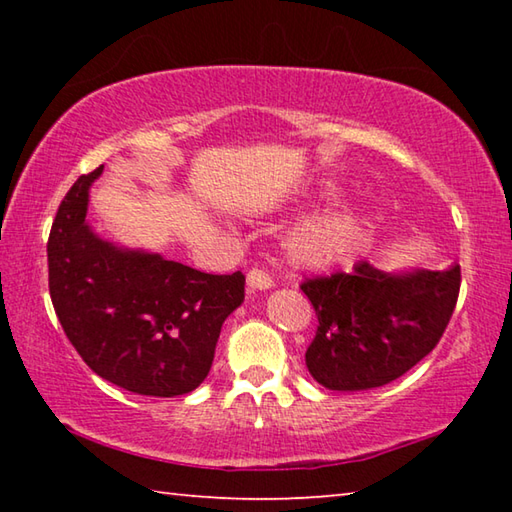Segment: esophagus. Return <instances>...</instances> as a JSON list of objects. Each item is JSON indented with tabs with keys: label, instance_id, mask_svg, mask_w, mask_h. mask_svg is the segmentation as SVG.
Segmentation results:
<instances>
[{
	"label": "esophagus",
	"instance_id": "1",
	"mask_svg": "<svg viewBox=\"0 0 512 512\" xmlns=\"http://www.w3.org/2000/svg\"><path fill=\"white\" fill-rule=\"evenodd\" d=\"M246 282H248V289L253 291H264L273 287V277L266 271H262V268H250L246 275Z\"/></svg>",
	"mask_w": 512,
	"mask_h": 512
}]
</instances>
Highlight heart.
Returning a JSON list of instances; mask_svg holds the SVG:
<instances>
[{
    "label": "heart",
    "mask_w": 512,
    "mask_h": 512,
    "mask_svg": "<svg viewBox=\"0 0 512 512\" xmlns=\"http://www.w3.org/2000/svg\"><path fill=\"white\" fill-rule=\"evenodd\" d=\"M320 198H332L334 187L325 185ZM359 239V219L350 210L329 212L298 225L287 239V253L293 264L305 268H327L350 253Z\"/></svg>",
    "instance_id": "b5f03b06"
}]
</instances>
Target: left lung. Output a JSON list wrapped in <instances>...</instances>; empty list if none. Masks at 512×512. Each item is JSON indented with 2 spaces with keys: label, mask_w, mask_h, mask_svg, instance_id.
Returning <instances> with one entry per match:
<instances>
[{
  "label": "left lung",
  "mask_w": 512,
  "mask_h": 512,
  "mask_svg": "<svg viewBox=\"0 0 512 512\" xmlns=\"http://www.w3.org/2000/svg\"><path fill=\"white\" fill-rule=\"evenodd\" d=\"M318 329L307 368L329 391H368L402 377L436 348L454 314L461 266L391 275L366 259L350 273L307 277Z\"/></svg>",
  "instance_id": "left-lung-1"
}]
</instances>
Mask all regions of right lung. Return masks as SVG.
Segmentation results:
<instances>
[{"instance_id": "add662e5", "label": "right lung", "mask_w": 512, "mask_h": 512, "mask_svg": "<svg viewBox=\"0 0 512 512\" xmlns=\"http://www.w3.org/2000/svg\"><path fill=\"white\" fill-rule=\"evenodd\" d=\"M101 171L76 180L51 225L56 316L81 359L110 384L151 397L192 393L212 368L223 320L244 302L246 277L201 273L94 235L85 214Z\"/></svg>"}]
</instances>
